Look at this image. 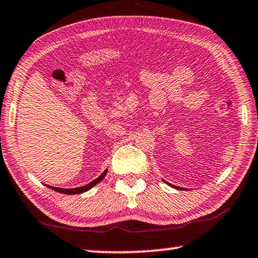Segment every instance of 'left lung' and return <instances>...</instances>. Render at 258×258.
<instances>
[{"instance_id": "obj_1", "label": "left lung", "mask_w": 258, "mask_h": 258, "mask_svg": "<svg viewBox=\"0 0 258 258\" xmlns=\"http://www.w3.org/2000/svg\"><path fill=\"white\" fill-rule=\"evenodd\" d=\"M164 182H166V180H164ZM167 183V182H166ZM169 186H171V187H174V189H177V190H185V189H183V187H179V186H175V185H172V184H169V183H167Z\"/></svg>"}]
</instances>
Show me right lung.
Masks as SVG:
<instances>
[{"mask_svg":"<svg viewBox=\"0 0 258 258\" xmlns=\"http://www.w3.org/2000/svg\"><path fill=\"white\" fill-rule=\"evenodd\" d=\"M107 172V169H105L104 171L102 172V175L99 176V177L96 178L95 180H92L89 184H87V185H83L81 187H74V189H61V187H54V186H51V185H47V184H45L46 186L49 187V189L54 190L56 192H60V194H64V195H80V194H83V192H86L88 190H90L91 187H94L96 184H98L101 180L105 177Z\"/></svg>","mask_w":258,"mask_h":258,"instance_id":"add662e5","label":"right lung"}]
</instances>
